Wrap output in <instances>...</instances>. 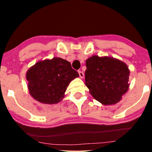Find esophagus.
<instances>
[{"label": "esophagus", "instance_id": "obj_1", "mask_svg": "<svg viewBox=\"0 0 152 152\" xmlns=\"http://www.w3.org/2000/svg\"><path fill=\"white\" fill-rule=\"evenodd\" d=\"M78 72H79V75H80V77L81 79L84 78V72H83L82 71H78Z\"/></svg>", "mask_w": 152, "mask_h": 152}]
</instances>
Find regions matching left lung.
<instances>
[{"label":"left lung","instance_id":"8db88e82","mask_svg":"<svg viewBox=\"0 0 152 152\" xmlns=\"http://www.w3.org/2000/svg\"><path fill=\"white\" fill-rule=\"evenodd\" d=\"M86 66L85 84L91 95L103 105L119 102L129 88L127 65L115 58L93 55Z\"/></svg>","mask_w":152,"mask_h":152}]
</instances>
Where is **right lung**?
Segmentation results:
<instances>
[{"label":"right lung","instance_id":"right-lung-1","mask_svg":"<svg viewBox=\"0 0 152 152\" xmlns=\"http://www.w3.org/2000/svg\"><path fill=\"white\" fill-rule=\"evenodd\" d=\"M78 77L70 62L59 57L37 61L26 72L30 95L45 104L61 102L70 82Z\"/></svg>","mask_w":152,"mask_h":152}]
</instances>
